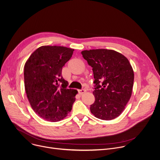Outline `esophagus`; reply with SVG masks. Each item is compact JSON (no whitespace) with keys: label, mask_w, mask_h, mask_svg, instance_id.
<instances>
[{"label":"esophagus","mask_w":160,"mask_h":160,"mask_svg":"<svg viewBox=\"0 0 160 160\" xmlns=\"http://www.w3.org/2000/svg\"><path fill=\"white\" fill-rule=\"evenodd\" d=\"M78 93H79V94H80V95H82V94H83V93L85 92V90L84 89L78 90Z\"/></svg>","instance_id":"esophagus-1"}]
</instances>
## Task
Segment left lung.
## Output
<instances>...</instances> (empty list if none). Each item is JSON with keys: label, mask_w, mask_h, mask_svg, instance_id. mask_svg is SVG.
Returning a JSON list of instances; mask_svg holds the SVG:
<instances>
[{"label": "left lung", "mask_w": 160, "mask_h": 160, "mask_svg": "<svg viewBox=\"0 0 160 160\" xmlns=\"http://www.w3.org/2000/svg\"><path fill=\"white\" fill-rule=\"evenodd\" d=\"M81 53L92 67L95 79V100L90 105L92 114L105 121L119 117L132 94L134 72L129 60L112 49L84 50Z\"/></svg>", "instance_id": "1"}]
</instances>
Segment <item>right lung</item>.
Masks as SVG:
<instances>
[{
	"mask_svg": "<svg viewBox=\"0 0 160 160\" xmlns=\"http://www.w3.org/2000/svg\"><path fill=\"white\" fill-rule=\"evenodd\" d=\"M73 51L64 46H42L25 63L24 86L28 100L33 111L46 121H60L72 111L78 91L67 88L68 83L62 71Z\"/></svg>",
	"mask_w": 160,
	"mask_h": 160,
	"instance_id": "add662e5",
	"label": "right lung"
}]
</instances>
